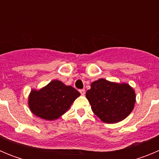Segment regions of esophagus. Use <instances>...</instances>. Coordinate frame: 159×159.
Here are the masks:
<instances>
[{"mask_svg": "<svg viewBox=\"0 0 159 159\" xmlns=\"http://www.w3.org/2000/svg\"><path fill=\"white\" fill-rule=\"evenodd\" d=\"M80 92L81 93V95H84V94H85V89H80Z\"/></svg>", "mask_w": 159, "mask_h": 159, "instance_id": "1", "label": "esophagus"}]
</instances>
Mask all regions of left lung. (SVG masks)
<instances>
[{"label": "left lung", "instance_id": "obj_1", "mask_svg": "<svg viewBox=\"0 0 159 159\" xmlns=\"http://www.w3.org/2000/svg\"><path fill=\"white\" fill-rule=\"evenodd\" d=\"M86 97L92 111L107 123H116L127 118L135 103V93L128 84L111 83L104 79L92 83Z\"/></svg>", "mask_w": 159, "mask_h": 159}]
</instances>
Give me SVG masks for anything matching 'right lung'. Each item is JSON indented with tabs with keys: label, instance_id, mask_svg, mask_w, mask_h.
<instances>
[{
	"label": "right lung",
	"instance_id": "right-lung-1",
	"mask_svg": "<svg viewBox=\"0 0 159 159\" xmlns=\"http://www.w3.org/2000/svg\"><path fill=\"white\" fill-rule=\"evenodd\" d=\"M80 93L71 86L53 80L40 91L32 90L29 98L30 110L38 117L53 120L65 113Z\"/></svg>",
	"mask_w": 159,
	"mask_h": 159
}]
</instances>
